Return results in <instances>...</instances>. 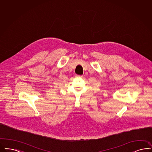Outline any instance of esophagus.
<instances>
[{
  "instance_id": "34e87169",
  "label": "esophagus",
  "mask_w": 152,
  "mask_h": 152,
  "mask_svg": "<svg viewBox=\"0 0 152 152\" xmlns=\"http://www.w3.org/2000/svg\"><path fill=\"white\" fill-rule=\"evenodd\" d=\"M76 77H80V78H82V77H83V75H76Z\"/></svg>"
}]
</instances>
